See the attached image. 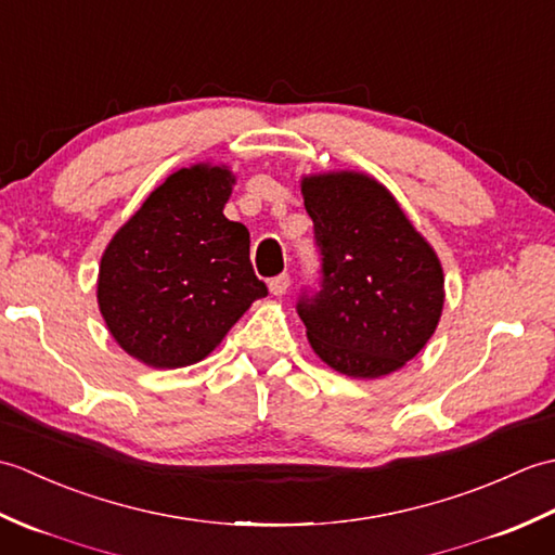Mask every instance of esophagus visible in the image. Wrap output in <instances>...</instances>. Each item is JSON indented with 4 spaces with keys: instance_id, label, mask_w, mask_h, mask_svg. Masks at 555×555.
Here are the masks:
<instances>
[{
    "instance_id": "obj_1",
    "label": "esophagus",
    "mask_w": 555,
    "mask_h": 555,
    "mask_svg": "<svg viewBox=\"0 0 555 555\" xmlns=\"http://www.w3.org/2000/svg\"><path fill=\"white\" fill-rule=\"evenodd\" d=\"M291 286V276L288 274H279L269 281V291L274 293V296H284Z\"/></svg>"
}]
</instances>
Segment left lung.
I'll return each instance as SVG.
<instances>
[{
    "instance_id": "1",
    "label": "left lung",
    "mask_w": 555,
    "mask_h": 555,
    "mask_svg": "<svg viewBox=\"0 0 555 555\" xmlns=\"http://www.w3.org/2000/svg\"><path fill=\"white\" fill-rule=\"evenodd\" d=\"M320 271L296 302L328 367L376 379L424 348L443 308V271L391 193L362 173L302 181Z\"/></svg>"
}]
</instances>
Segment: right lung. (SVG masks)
Segmentation results:
<instances>
[{"label":"right lung","instance_id":"1","mask_svg":"<svg viewBox=\"0 0 555 555\" xmlns=\"http://www.w3.org/2000/svg\"><path fill=\"white\" fill-rule=\"evenodd\" d=\"M231 173H171L104 250L98 300L128 356L176 370L217 348L250 302L267 296L250 262V233L223 217Z\"/></svg>","mask_w":555,"mask_h":555}]
</instances>
